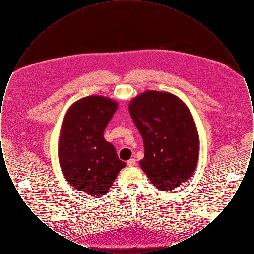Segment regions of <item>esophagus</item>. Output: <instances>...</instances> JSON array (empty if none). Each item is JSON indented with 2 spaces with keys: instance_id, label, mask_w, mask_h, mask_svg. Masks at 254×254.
I'll list each match as a JSON object with an SVG mask.
<instances>
[{
  "instance_id": "esophagus-1",
  "label": "esophagus",
  "mask_w": 254,
  "mask_h": 254,
  "mask_svg": "<svg viewBox=\"0 0 254 254\" xmlns=\"http://www.w3.org/2000/svg\"><path fill=\"white\" fill-rule=\"evenodd\" d=\"M127 165L128 167H133V166H135V165H136V160H135L134 158L129 159V160L127 162Z\"/></svg>"
}]
</instances>
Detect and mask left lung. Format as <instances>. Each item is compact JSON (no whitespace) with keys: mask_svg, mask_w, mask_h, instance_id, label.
<instances>
[{"mask_svg":"<svg viewBox=\"0 0 254 254\" xmlns=\"http://www.w3.org/2000/svg\"><path fill=\"white\" fill-rule=\"evenodd\" d=\"M144 141L140 166L162 191H170L188 181L199 157L200 140L193 116L179 97L147 90L128 106Z\"/></svg>","mask_w":254,"mask_h":254,"instance_id":"left-lung-1","label":"left lung"}]
</instances>
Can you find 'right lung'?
<instances>
[{"instance_id":"add662e5","label":"right lung","mask_w":254,"mask_h":254,"mask_svg":"<svg viewBox=\"0 0 254 254\" xmlns=\"http://www.w3.org/2000/svg\"><path fill=\"white\" fill-rule=\"evenodd\" d=\"M118 103L100 95L84 97L69 107L61 126L58 157L66 181L84 193L109 192L126 163L104 138V130Z\"/></svg>"}]
</instances>
